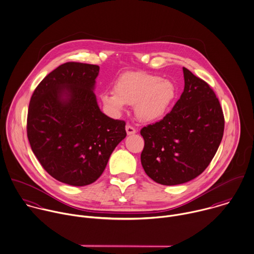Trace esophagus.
I'll return each instance as SVG.
<instances>
[{"instance_id":"1","label":"esophagus","mask_w":254,"mask_h":254,"mask_svg":"<svg viewBox=\"0 0 254 254\" xmlns=\"http://www.w3.org/2000/svg\"><path fill=\"white\" fill-rule=\"evenodd\" d=\"M126 132L128 135H133L136 133V129L131 125H126Z\"/></svg>"}]
</instances>
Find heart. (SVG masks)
I'll return each instance as SVG.
<instances>
[{
  "instance_id": "obj_1",
  "label": "heart",
  "mask_w": 254,
  "mask_h": 254,
  "mask_svg": "<svg viewBox=\"0 0 254 254\" xmlns=\"http://www.w3.org/2000/svg\"><path fill=\"white\" fill-rule=\"evenodd\" d=\"M176 95L172 82L144 72H128L118 77L114 90L100 94L104 107L119 114L127 104H135L136 116L145 122L162 118Z\"/></svg>"
}]
</instances>
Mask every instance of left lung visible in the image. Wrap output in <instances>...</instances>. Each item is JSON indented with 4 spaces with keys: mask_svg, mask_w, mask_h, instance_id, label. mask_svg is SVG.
<instances>
[{
    "mask_svg": "<svg viewBox=\"0 0 254 254\" xmlns=\"http://www.w3.org/2000/svg\"><path fill=\"white\" fill-rule=\"evenodd\" d=\"M184 90L162 120L141 129V163L157 183L192 180L210 165L221 144L225 118L212 87L183 67Z\"/></svg>",
    "mask_w": 254,
    "mask_h": 254,
    "instance_id": "left-lung-1",
    "label": "left lung"
}]
</instances>
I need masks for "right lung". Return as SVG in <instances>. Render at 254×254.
<instances>
[{
  "label": "right lung",
  "mask_w": 254,
  "mask_h": 254,
  "mask_svg": "<svg viewBox=\"0 0 254 254\" xmlns=\"http://www.w3.org/2000/svg\"><path fill=\"white\" fill-rule=\"evenodd\" d=\"M97 65L67 62L34 89L26 132L31 150L52 177L73 186L94 182L126 137L125 121L102 113L93 92Z\"/></svg>",
  "instance_id": "right-lung-1"
}]
</instances>
